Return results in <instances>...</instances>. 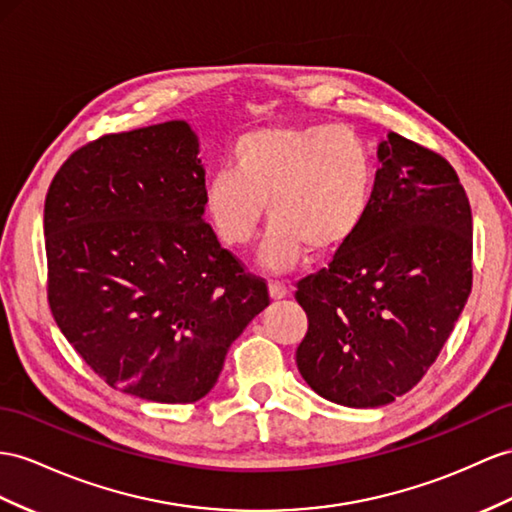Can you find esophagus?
<instances>
[{
	"label": "esophagus",
	"mask_w": 512,
	"mask_h": 512,
	"mask_svg": "<svg viewBox=\"0 0 512 512\" xmlns=\"http://www.w3.org/2000/svg\"><path fill=\"white\" fill-rule=\"evenodd\" d=\"M268 290H270V298H272V300H279V298H285L287 285H285L283 281L270 279V281H268Z\"/></svg>",
	"instance_id": "1"
}]
</instances>
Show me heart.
<instances>
[{"label": "heart", "mask_w": 512, "mask_h": 512, "mask_svg": "<svg viewBox=\"0 0 512 512\" xmlns=\"http://www.w3.org/2000/svg\"><path fill=\"white\" fill-rule=\"evenodd\" d=\"M227 164L205 181V218L222 244L240 248L255 238L266 203L261 261L274 272L296 266L307 248L339 251L370 214L374 157L348 127L251 129L233 140Z\"/></svg>", "instance_id": "obj_1"}]
</instances>
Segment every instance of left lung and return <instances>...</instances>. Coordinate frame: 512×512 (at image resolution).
Masks as SVG:
<instances>
[{"mask_svg": "<svg viewBox=\"0 0 512 512\" xmlns=\"http://www.w3.org/2000/svg\"><path fill=\"white\" fill-rule=\"evenodd\" d=\"M363 227L296 283V365L322 398L374 409L411 391L471 292V209L443 155L389 131Z\"/></svg>", "mask_w": 512, "mask_h": 512, "instance_id": "obj_1", "label": "left lung"}]
</instances>
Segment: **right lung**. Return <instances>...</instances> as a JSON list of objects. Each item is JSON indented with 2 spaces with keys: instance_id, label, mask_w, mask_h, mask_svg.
<instances>
[{
  "instance_id": "1",
  "label": "right lung",
  "mask_w": 512,
  "mask_h": 512,
  "mask_svg": "<svg viewBox=\"0 0 512 512\" xmlns=\"http://www.w3.org/2000/svg\"><path fill=\"white\" fill-rule=\"evenodd\" d=\"M194 131L168 121L84 144L45 196L47 300L62 335L110 387L188 404L268 307V285L203 220Z\"/></svg>"
}]
</instances>
